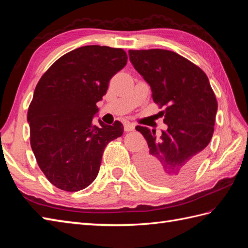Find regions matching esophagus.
Wrapping results in <instances>:
<instances>
[{
	"instance_id": "esophagus-1",
	"label": "esophagus",
	"mask_w": 248,
	"mask_h": 248,
	"mask_svg": "<svg viewBox=\"0 0 248 248\" xmlns=\"http://www.w3.org/2000/svg\"><path fill=\"white\" fill-rule=\"evenodd\" d=\"M124 127L125 132H131V131H133L135 129V124L132 123H129L128 121V123H124Z\"/></svg>"
}]
</instances>
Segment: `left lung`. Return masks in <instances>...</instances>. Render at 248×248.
<instances>
[{
    "mask_svg": "<svg viewBox=\"0 0 248 248\" xmlns=\"http://www.w3.org/2000/svg\"><path fill=\"white\" fill-rule=\"evenodd\" d=\"M135 70L149 84L154 101L162 110L167 130L138 125L149 151L138 159L145 179L156 184L186 180L196 170L214 132L217 101L209 78L198 66L176 52L130 50Z\"/></svg>",
    "mask_w": 248,
    "mask_h": 248,
    "instance_id": "left-lung-1",
    "label": "left lung"
}]
</instances>
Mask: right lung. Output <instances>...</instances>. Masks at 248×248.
<instances>
[{
    "label": "right lung",
    "mask_w": 248,
    "mask_h": 248,
    "mask_svg": "<svg viewBox=\"0 0 248 248\" xmlns=\"http://www.w3.org/2000/svg\"><path fill=\"white\" fill-rule=\"evenodd\" d=\"M123 49L85 46L60 57L35 88L28 112L31 147L40 170L62 191L77 192L97 178L104 148L124 125L93 123L109 80L127 64Z\"/></svg>",
    "instance_id": "right-lung-1"
}]
</instances>
